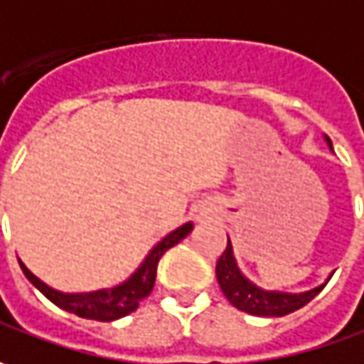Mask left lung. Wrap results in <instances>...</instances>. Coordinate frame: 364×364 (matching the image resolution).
<instances>
[{
  "label": "left lung",
  "mask_w": 364,
  "mask_h": 364,
  "mask_svg": "<svg viewBox=\"0 0 364 364\" xmlns=\"http://www.w3.org/2000/svg\"><path fill=\"white\" fill-rule=\"evenodd\" d=\"M326 142L332 149V142L328 136H326ZM215 277H218V283L222 287V293L226 295V299L234 308L246 311L250 316H269V318L287 316L295 309L304 308L324 289L326 285V283H322L320 287H314V289L304 293L264 291L259 285H255L252 281H248L242 275V271L238 269L230 238L226 250L222 252V257L218 259V264H215Z\"/></svg>",
  "instance_id": "1"
}]
</instances>
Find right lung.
Instances as JSON below:
<instances>
[{"label":"right lung","instance_id":"obj_1","mask_svg":"<svg viewBox=\"0 0 364 364\" xmlns=\"http://www.w3.org/2000/svg\"><path fill=\"white\" fill-rule=\"evenodd\" d=\"M193 230V224L187 222L181 228L173 230L171 234H166L161 242L152 246V250L146 255V259L142 264L136 269L132 275L128 277L124 283H119L116 287L109 289H97V291L89 293H63L56 291L53 287H48L44 281H40L24 262H20L26 279L38 289L44 297H48L55 306H58L65 311H71L79 318H87V320H100V322H114L118 318H124L128 314H132L138 304L151 295L154 287V279H156V267L161 257L165 255L171 246L179 245L183 238Z\"/></svg>","mask_w":364,"mask_h":364}]
</instances>
